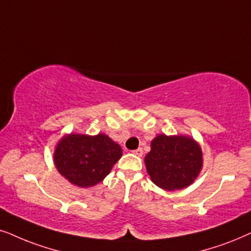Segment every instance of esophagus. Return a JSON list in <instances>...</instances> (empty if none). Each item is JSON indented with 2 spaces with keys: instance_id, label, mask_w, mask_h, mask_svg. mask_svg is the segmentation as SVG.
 <instances>
[{
  "instance_id": "1",
  "label": "esophagus",
  "mask_w": 251,
  "mask_h": 251,
  "mask_svg": "<svg viewBox=\"0 0 251 251\" xmlns=\"http://www.w3.org/2000/svg\"><path fill=\"white\" fill-rule=\"evenodd\" d=\"M133 153H134V155H136V156H139V157H141L142 155H143V150H142V148H138V149H135V150H133L132 151Z\"/></svg>"
}]
</instances>
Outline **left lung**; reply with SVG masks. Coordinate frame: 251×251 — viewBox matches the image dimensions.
I'll return each mask as SVG.
<instances>
[{"label": "left lung", "mask_w": 251, "mask_h": 251, "mask_svg": "<svg viewBox=\"0 0 251 251\" xmlns=\"http://www.w3.org/2000/svg\"><path fill=\"white\" fill-rule=\"evenodd\" d=\"M146 168L151 181L165 190L188 187L201 172V147L186 135H157L147 153Z\"/></svg>", "instance_id": "1"}]
</instances>
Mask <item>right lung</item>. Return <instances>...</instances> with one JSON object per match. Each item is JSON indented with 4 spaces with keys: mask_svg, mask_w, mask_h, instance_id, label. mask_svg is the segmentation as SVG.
Listing matches in <instances>:
<instances>
[{
    "mask_svg": "<svg viewBox=\"0 0 251 251\" xmlns=\"http://www.w3.org/2000/svg\"><path fill=\"white\" fill-rule=\"evenodd\" d=\"M122 155L120 146L105 134H69L56 146L53 162L66 180L86 188L101 182Z\"/></svg>",
    "mask_w": 251,
    "mask_h": 251,
    "instance_id": "1",
    "label": "right lung"
}]
</instances>
